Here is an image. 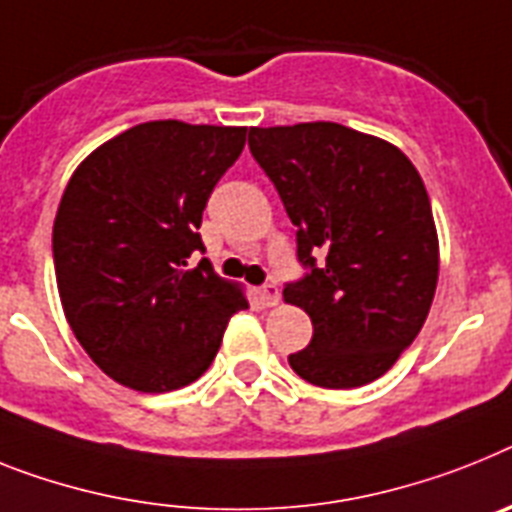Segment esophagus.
Returning a JSON list of instances; mask_svg holds the SVG:
<instances>
[{
  "label": "esophagus",
  "mask_w": 512,
  "mask_h": 512,
  "mask_svg": "<svg viewBox=\"0 0 512 512\" xmlns=\"http://www.w3.org/2000/svg\"><path fill=\"white\" fill-rule=\"evenodd\" d=\"M257 294H260V302L268 304V307H276L278 299H281V291H278L276 283H265L263 289L257 291Z\"/></svg>",
  "instance_id": "34e87169"
}]
</instances>
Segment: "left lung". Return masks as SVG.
Instances as JSON below:
<instances>
[{
  "mask_svg": "<svg viewBox=\"0 0 512 512\" xmlns=\"http://www.w3.org/2000/svg\"><path fill=\"white\" fill-rule=\"evenodd\" d=\"M249 150L276 184L307 268L283 289L315 328L291 369L333 390L377 380L435 299L440 247L422 176L395 145L336 122L252 127Z\"/></svg>",
  "mask_w": 512,
  "mask_h": 512,
  "instance_id": "left-lung-1",
  "label": "left lung"
}]
</instances>
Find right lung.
<instances>
[{"label":"right lung","mask_w":512,"mask_h":512,"mask_svg":"<svg viewBox=\"0 0 512 512\" xmlns=\"http://www.w3.org/2000/svg\"><path fill=\"white\" fill-rule=\"evenodd\" d=\"M247 127L137 124L85 158L54 218V270L72 333L98 367L140 393L184 388L247 309L197 234Z\"/></svg>","instance_id":"add662e5"}]
</instances>
